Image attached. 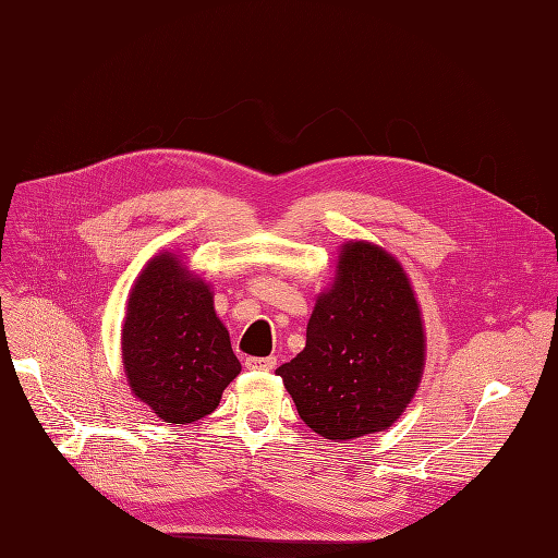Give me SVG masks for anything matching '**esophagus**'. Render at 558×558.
<instances>
[{
  "instance_id": "esophagus-1",
  "label": "esophagus",
  "mask_w": 558,
  "mask_h": 558,
  "mask_svg": "<svg viewBox=\"0 0 558 558\" xmlns=\"http://www.w3.org/2000/svg\"><path fill=\"white\" fill-rule=\"evenodd\" d=\"M244 365L248 367V369H275L277 367V359L275 356H265V359H256V356H251V359H246L244 361Z\"/></svg>"
}]
</instances>
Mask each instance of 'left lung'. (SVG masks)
Returning a JSON list of instances; mask_svg holds the SVG:
<instances>
[{
	"instance_id": "1",
	"label": "left lung",
	"mask_w": 558,
	"mask_h": 558,
	"mask_svg": "<svg viewBox=\"0 0 558 558\" xmlns=\"http://www.w3.org/2000/svg\"><path fill=\"white\" fill-rule=\"evenodd\" d=\"M332 289L318 295L307 344L277 375L300 418L326 440L384 430L424 373V326L408 275L375 244H344Z\"/></svg>"
}]
</instances>
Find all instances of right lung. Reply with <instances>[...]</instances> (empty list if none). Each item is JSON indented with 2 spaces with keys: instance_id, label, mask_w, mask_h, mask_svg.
Wrapping results in <instances>:
<instances>
[{
  "instance_id": "obj_1",
  "label": "right lung",
  "mask_w": 558,
  "mask_h": 558,
  "mask_svg": "<svg viewBox=\"0 0 558 558\" xmlns=\"http://www.w3.org/2000/svg\"><path fill=\"white\" fill-rule=\"evenodd\" d=\"M123 363L132 393L167 424H193L211 414L240 375L209 286L185 272L172 253L156 256L134 283Z\"/></svg>"
}]
</instances>
